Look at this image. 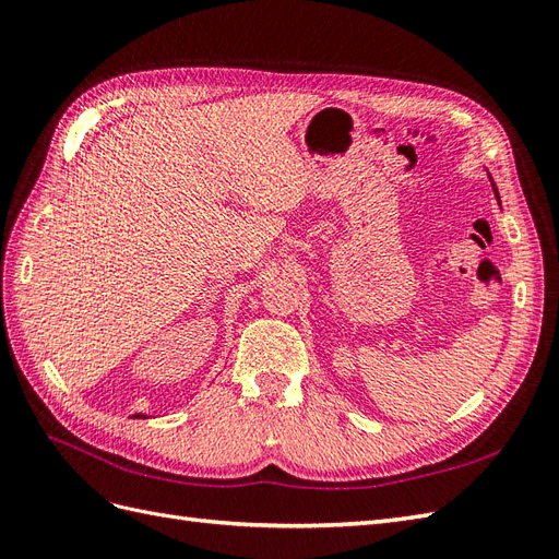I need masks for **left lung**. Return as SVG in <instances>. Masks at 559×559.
Segmentation results:
<instances>
[{
	"instance_id": "left-lung-1",
	"label": "left lung",
	"mask_w": 559,
	"mask_h": 559,
	"mask_svg": "<svg viewBox=\"0 0 559 559\" xmlns=\"http://www.w3.org/2000/svg\"><path fill=\"white\" fill-rule=\"evenodd\" d=\"M495 186V183H492ZM495 197H497V200H499V192H497V188H495Z\"/></svg>"
}]
</instances>
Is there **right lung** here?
<instances>
[{
  "label": "right lung",
  "mask_w": 559,
  "mask_h": 559,
  "mask_svg": "<svg viewBox=\"0 0 559 559\" xmlns=\"http://www.w3.org/2000/svg\"><path fill=\"white\" fill-rule=\"evenodd\" d=\"M134 418H146V416H141V413H136V416Z\"/></svg>",
  "instance_id": "add662e5"
}]
</instances>
